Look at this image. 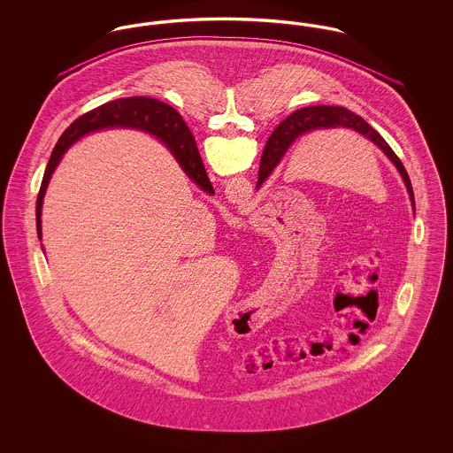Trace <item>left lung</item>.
Here are the masks:
<instances>
[{
	"mask_svg": "<svg viewBox=\"0 0 453 453\" xmlns=\"http://www.w3.org/2000/svg\"><path fill=\"white\" fill-rule=\"evenodd\" d=\"M334 127L357 130L358 134H362L368 141H372L375 146H379L382 151L386 152V156L401 173V176L408 187L412 207H414V194H412L408 172H406L404 165L401 163V159L395 156V152L392 151L390 146L384 141V137L368 122H365L360 115L353 113L348 108L331 107V105L301 108V110L294 111L292 115H288L280 126L273 130V134L270 135V139L263 150V154H261L257 188L261 187V183L270 176V173L273 172V168L279 165L281 156L299 135L305 132H311V130L334 129Z\"/></svg>",
	"mask_w": 453,
	"mask_h": 453,
	"instance_id": "8db88e82",
	"label": "left lung"
}]
</instances>
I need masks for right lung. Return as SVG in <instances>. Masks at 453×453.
Segmentation results:
<instances>
[{"instance_id":"obj_1","label":"right lung","mask_w":453,"mask_h":453,"mask_svg":"<svg viewBox=\"0 0 453 453\" xmlns=\"http://www.w3.org/2000/svg\"><path fill=\"white\" fill-rule=\"evenodd\" d=\"M107 127H132V129H142L152 132L157 135L168 150L174 154L176 161L185 173L194 180L195 183L203 188L209 194H214L212 183L207 176L203 161L200 157V152L196 148L194 135L180 113L174 108L168 107L157 100H152L148 96H130V98H119L113 102H108L105 105L89 110L80 119H76L61 139L58 141L54 151L49 157L47 168L43 172L42 185L41 192L37 196V207H35V217H37V234L42 237L41 229V212H42V200L50 174L59 165L63 154L67 148L76 142L85 134L93 130L107 129Z\"/></svg>"}]
</instances>
